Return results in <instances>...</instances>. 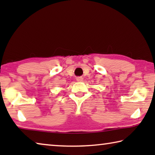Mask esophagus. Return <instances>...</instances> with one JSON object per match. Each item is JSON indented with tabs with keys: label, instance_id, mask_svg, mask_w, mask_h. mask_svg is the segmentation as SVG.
Wrapping results in <instances>:
<instances>
[{
	"label": "esophagus",
	"instance_id": "34e87169",
	"mask_svg": "<svg viewBox=\"0 0 155 155\" xmlns=\"http://www.w3.org/2000/svg\"><path fill=\"white\" fill-rule=\"evenodd\" d=\"M77 81H78V82L83 81V77H77Z\"/></svg>",
	"mask_w": 155,
	"mask_h": 155
}]
</instances>
